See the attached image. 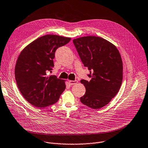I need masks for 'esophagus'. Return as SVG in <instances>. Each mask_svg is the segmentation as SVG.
<instances>
[{
	"mask_svg": "<svg viewBox=\"0 0 148 148\" xmlns=\"http://www.w3.org/2000/svg\"><path fill=\"white\" fill-rule=\"evenodd\" d=\"M69 83L70 85H75L76 84L78 83V81L75 80V81H72V80H69Z\"/></svg>",
	"mask_w": 148,
	"mask_h": 148,
	"instance_id": "esophagus-1",
	"label": "esophagus"
}]
</instances>
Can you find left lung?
<instances>
[{
	"mask_svg": "<svg viewBox=\"0 0 148 148\" xmlns=\"http://www.w3.org/2000/svg\"><path fill=\"white\" fill-rule=\"evenodd\" d=\"M84 64L90 70L91 80L82 79L86 88L81 102L93 109H100L118 93L123 79V63L115 45L100 37L84 36L73 40Z\"/></svg>",
	"mask_w": 148,
	"mask_h": 148,
	"instance_id": "left-lung-1",
	"label": "left lung"
}]
</instances>
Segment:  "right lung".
I'll return each mask as SVG.
<instances>
[{
  "instance_id": "right-lung-1",
  "label": "right lung",
  "mask_w": 148,
  "mask_h": 148,
  "mask_svg": "<svg viewBox=\"0 0 148 148\" xmlns=\"http://www.w3.org/2000/svg\"><path fill=\"white\" fill-rule=\"evenodd\" d=\"M70 37L55 34L40 37L25 47L15 67V77L23 97L33 106L44 108L56 103L66 88L65 80L48 76L54 66L56 50Z\"/></svg>"
}]
</instances>
